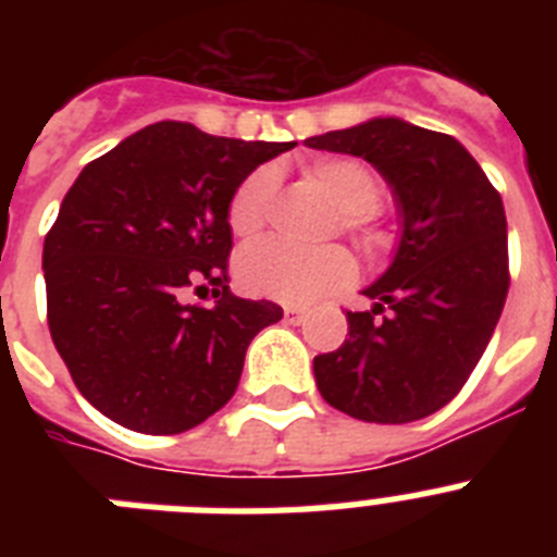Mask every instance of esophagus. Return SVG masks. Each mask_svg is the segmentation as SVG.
I'll return each instance as SVG.
<instances>
[{"instance_id":"esophagus-1","label":"esophagus","mask_w":557,"mask_h":557,"mask_svg":"<svg viewBox=\"0 0 557 557\" xmlns=\"http://www.w3.org/2000/svg\"><path fill=\"white\" fill-rule=\"evenodd\" d=\"M284 321L293 323V326H298V323L307 321V309H304V307H284Z\"/></svg>"}]
</instances>
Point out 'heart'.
Masks as SVG:
<instances>
[{"label":"heart","mask_w":557,"mask_h":557,"mask_svg":"<svg viewBox=\"0 0 557 557\" xmlns=\"http://www.w3.org/2000/svg\"><path fill=\"white\" fill-rule=\"evenodd\" d=\"M309 178L326 191L339 209V228L362 243H379L373 209L382 198L376 172L357 159L332 156L309 166ZM275 191V172L259 166L236 186L228 200V225L236 236H253L268 223ZM357 264L346 248L329 245L318 250H295L278 239L253 243L236 259V278L245 289L284 304H314L354 282Z\"/></svg>","instance_id":"obj_1"}]
</instances>
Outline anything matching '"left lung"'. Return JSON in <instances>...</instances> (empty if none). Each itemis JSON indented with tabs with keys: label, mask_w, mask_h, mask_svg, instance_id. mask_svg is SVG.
I'll return each instance as SVG.
<instances>
[{
	"label": "left lung",
	"mask_w": 557,
	"mask_h": 557,
	"mask_svg": "<svg viewBox=\"0 0 557 557\" xmlns=\"http://www.w3.org/2000/svg\"><path fill=\"white\" fill-rule=\"evenodd\" d=\"M359 156L391 184L401 239L368 312H348V337L314 357L329 405L371 424H407L446 407L480 362L508 298V220L499 191L446 133L396 116L307 139Z\"/></svg>",
	"instance_id": "1"
}]
</instances>
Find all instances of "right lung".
Segmentation results:
<instances>
[{
  "mask_svg": "<svg viewBox=\"0 0 557 557\" xmlns=\"http://www.w3.org/2000/svg\"><path fill=\"white\" fill-rule=\"evenodd\" d=\"M295 141L156 122L83 166L44 239L47 321L77 391L116 424L178 435L234 396L273 301L228 293V200ZM219 287L214 308L185 295Z\"/></svg>",
  "mask_w": 557,
  "mask_h": 557,
  "instance_id": "add662e5",
  "label": "right lung"
}]
</instances>
